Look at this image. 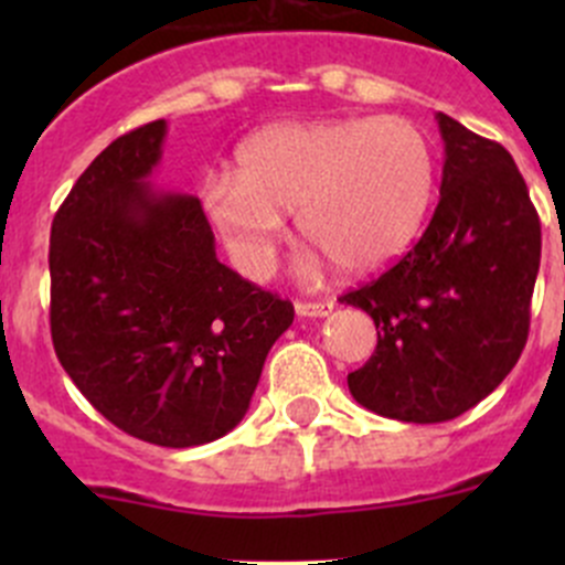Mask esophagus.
<instances>
[{"label": "esophagus", "instance_id": "esophagus-1", "mask_svg": "<svg viewBox=\"0 0 565 565\" xmlns=\"http://www.w3.org/2000/svg\"><path fill=\"white\" fill-rule=\"evenodd\" d=\"M333 311V300H319V303H295L298 317H328Z\"/></svg>", "mask_w": 565, "mask_h": 565}]
</instances>
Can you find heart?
<instances>
[{
	"instance_id": "1",
	"label": "heart",
	"mask_w": 565,
	"mask_h": 565,
	"mask_svg": "<svg viewBox=\"0 0 565 565\" xmlns=\"http://www.w3.org/2000/svg\"><path fill=\"white\" fill-rule=\"evenodd\" d=\"M435 196V150L404 117L284 122L241 145L235 177L213 174L202 210L232 265L265 278L284 213L339 267L372 273L404 254Z\"/></svg>"
}]
</instances>
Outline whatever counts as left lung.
<instances>
[{
  "instance_id": "left-lung-1",
  "label": "left lung",
  "mask_w": 565,
  "mask_h": 565,
  "mask_svg": "<svg viewBox=\"0 0 565 565\" xmlns=\"http://www.w3.org/2000/svg\"><path fill=\"white\" fill-rule=\"evenodd\" d=\"M446 161L429 226L377 281L341 295L377 324L347 377L352 398L404 424L476 407L520 361L541 262V224L514 158L437 114Z\"/></svg>"
}]
</instances>
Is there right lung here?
Listing matches in <instances>:
<instances>
[{
    "instance_id": "1",
    "label": "right lung",
    "mask_w": 565,
    "mask_h": 565,
    "mask_svg": "<svg viewBox=\"0 0 565 565\" xmlns=\"http://www.w3.org/2000/svg\"><path fill=\"white\" fill-rule=\"evenodd\" d=\"M163 139L167 119L119 136L56 210L51 339L117 429L191 448L241 424L295 309L221 265L196 196L152 188Z\"/></svg>"
}]
</instances>
